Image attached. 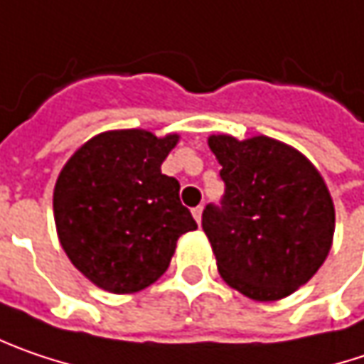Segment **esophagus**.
I'll use <instances>...</instances> for the list:
<instances>
[{"label": "esophagus", "instance_id": "1", "mask_svg": "<svg viewBox=\"0 0 364 364\" xmlns=\"http://www.w3.org/2000/svg\"><path fill=\"white\" fill-rule=\"evenodd\" d=\"M191 212H193V218H196V220H198V225H200V223H202V212H203V208H202V205H198V208H193Z\"/></svg>", "mask_w": 364, "mask_h": 364}]
</instances>
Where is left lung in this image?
I'll return each mask as SVG.
<instances>
[{
	"instance_id": "1",
	"label": "left lung",
	"mask_w": 364,
	"mask_h": 364,
	"mask_svg": "<svg viewBox=\"0 0 364 364\" xmlns=\"http://www.w3.org/2000/svg\"><path fill=\"white\" fill-rule=\"evenodd\" d=\"M225 196L202 228L228 287L278 301L309 282L330 253L336 212L328 185L299 150L267 136H210Z\"/></svg>"
}]
</instances>
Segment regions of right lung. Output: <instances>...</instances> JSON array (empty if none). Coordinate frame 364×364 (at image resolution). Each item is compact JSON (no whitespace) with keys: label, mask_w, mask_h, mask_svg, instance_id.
<instances>
[{"label":"right lung","mask_w":364,"mask_h":364,"mask_svg":"<svg viewBox=\"0 0 364 364\" xmlns=\"http://www.w3.org/2000/svg\"><path fill=\"white\" fill-rule=\"evenodd\" d=\"M177 141V134L105 132L61 168L53 191L57 237L98 289L129 294L154 284L177 239L198 228L179 200V181L161 171Z\"/></svg>","instance_id":"1"}]
</instances>
